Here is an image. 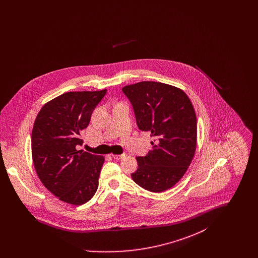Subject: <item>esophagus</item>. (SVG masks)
Instances as JSON below:
<instances>
[{
	"label": "esophagus",
	"mask_w": 258,
	"mask_h": 258,
	"mask_svg": "<svg viewBox=\"0 0 258 258\" xmlns=\"http://www.w3.org/2000/svg\"><path fill=\"white\" fill-rule=\"evenodd\" d=\"M111 156H112V158L114 160H122L123 158H124L125 154H122V155H111Z\"/></svg>",
	"instance_id": "esophagus-1"
}]
</instances>
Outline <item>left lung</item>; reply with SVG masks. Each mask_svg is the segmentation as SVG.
<instances>
[{"mask_svg":"<svg viewBox=\"0 0 258 258\" xmlns=\"http://www.w3.org/2000/svg\"><path fill=\"white\" fill-rule=\"evenodd\" d=\"M140 131L154 141L145 157H137L132 178L141 187L162 192L177 184L187 170L197 149V121L183 90L161 82L142 81L123 87Z\"/></svg>","mask_w":258,"mask_h":258,"instance_id":"1","label":"left lung"}]
</instances>
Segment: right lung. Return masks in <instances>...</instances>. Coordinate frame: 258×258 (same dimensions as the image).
<instances>
[{
    "instance_id": "add662e5",
    "label": "right lung",
    "mask_w": 258,
    "mask_h": 258,
    "mask_svg": "<svg viewBox=\"0 0 258 258\" xmlns=\"http://www.w3.org/2000/svg\"><path fill=\"white\" fill-rule=\"evenodd\" d=\"M106 94L69 92L45 103L32 132V157L43 185L60 200L82 205L96 194L104 158L77 150L80 135Z\"/></svg>"
}]
</instances>
